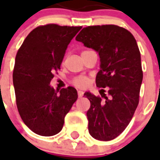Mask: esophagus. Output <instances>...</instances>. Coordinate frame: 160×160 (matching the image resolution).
Here are the masks:
<instances>
[{
    "label": "esophagus",
    "mask_w": 160,
    "mask_h": 160,
    "mask_svg": "<svg viewBox=\"0 0 160 160\" xmlns=\"http://www.w3.org/2000/svg\"><path fill=\"white\" fill-rule=\"evenodd\" d=\"M83 95H84V91H82V90H79V91H78V97L81 98Z\"/></svg>",
    "instance_id": "obj_1"
}]
</instances>
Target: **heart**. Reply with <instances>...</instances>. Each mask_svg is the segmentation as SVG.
<instances>
[{
    "label": "heart",
    "mask_w": 160,
    "mask_h": 160,
    "mask_svg": "<svg viewBox=\"0 0 160 160\" xmlns=\"http://www.w3.org/2000/svg\"><path fill=\"white\" fill-rule=\"evenodd\" d=\"M85 51H83V52H85ZM82 52V53H83ZM89 78L86 77V76H84V75H79V76H76L72 80V84L78 88H85L89 85Z\"/></svg>",
    "instance_id": "heart-1"
}]
</instances>
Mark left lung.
<instances>
[{
    "label": "left lung",
    "instance_id": "obj_1",
    "mask_svg": "<svg viewBox=\"0 0 160 160\" xmlns=\"http://www.w3.org/2000/svg\"><path fill=\"white\" fill-rule=\"evenodd\" d=\"M75 40L100 55L95 83L105 88L100 90L104 100L90 92L84 95L90 101L86 113L89 133L98 140L109 141L125 129L139 105L143 80L139 47L128 30L115 25L85 27Z\"/></svg>",
    "mask_w": 160,
    "mask_h": 160
}]
</instances>
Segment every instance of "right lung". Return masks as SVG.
Segmentation results:
<instances>
[{
	"mask_svg": "<svg viewBox=\"0 0 160 160\" xmlns=\"http://www.w3.org/2000/svg\"><path fill=\"white\" fill-rule=\"evenodd\" d=\"M81 28L40 26L30 32L17 51L13 70L16 105L26 126L39 135L58 134L77 100L74 87L58 93L50 82L60 69L68 45Z\"/></svg>",
	"mask_w": 160,
	"mask_h": 160,
	"instance_id": "1",
	"label": "right lung"
}]
</instances>
